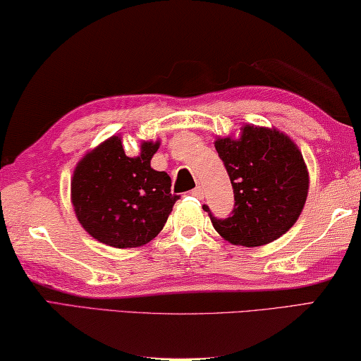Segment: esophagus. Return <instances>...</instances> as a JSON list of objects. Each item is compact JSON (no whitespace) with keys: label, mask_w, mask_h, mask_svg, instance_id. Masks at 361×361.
I'll use <instances>...</instances> for the list:
<instances>
[{"label":"esophagus","mask_w":361,"mask_h":361,"mask_svg":"<svg viewBox=\"0 0 361 361\" xmlns=\"http://www.w3.org/2000/svg\"><path fill=\"white\" fill-rule=\"evenodd\" d=\"M192 195L193 197H197V198H200V200H203V197H204V192H203V188L202 187H195L193 190H192Z\"/></svg>","instance_id":"obj_1"}]
</instances>
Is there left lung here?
<instances>
[{"label": "left lung", "instance_id": "obj_1", "mask_svg": "<svg viewBox=\"0 0 361 361\" xmlns=\"http://www.w3.org/2000/svg\"><path fill=\"white\" fill-rule=\"evenodd\" d=\"M214 147L233 187L235 208L216 219L228 243L256 247L285 235L299 219L309 193V171L299 147L276 128L241 126L238 137H217Z\"/></svg>", "mask_w": 361, "mask_h": 361}]
</instances>
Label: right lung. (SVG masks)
<instances>
[{"instance_id": "add662e5", "label": "right lung", "mask_w": 361, "mask_h": 361, "mask_svg": "<svg viewBox=\"0 0 361 361\" xmlns=\"http://www.w3.org/2000/svg\"><path fill=\"white\" fill-rule=\"evenodd\" d=\"M159 140H142L128 157L111 135L82 157L73 171L70 198L81 227L111 247H139L161 232L174 203L171 177L150 166Z\"/></svg>"}]
</instances>
